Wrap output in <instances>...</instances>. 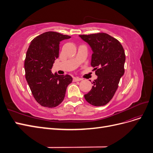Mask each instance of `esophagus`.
<instances>
[{"label": "esophagus", "instance_id": "obj_1", "mask_svg": "<svg viewBox=\"0 0 153 153\" xmlns=\"http://www.w3.org/2000/svg\"><path fill=\"white\" fill-rule=\"evenodd\" d=\"M80 80H82V79L78 77H74L73 79V82H78V81H80Z\"/></svg>", "mask_w": 153, "mask_h": 153}]
</instances>
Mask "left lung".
<instances>
[{
  "instance_id": "obj_1",
  "label": "left lung",
  "mask_w": 153,
  "mask_h": 153,
  "mask_svg": "<svg viewBox=\"0 0 153 153\" xmlns=\"http://www.w3.org/2000/svg\"><path fill=\"white\" fill-rule=\"evenodd\" d=\"M79 36L92 51L91 65L94 68L98 76L84 98L94 106L105 105L113 98L124 73L126 57L124 48L118 40L106 33Z\"/></svg>"
}]
</instances>
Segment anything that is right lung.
<instances>
[{
    "mask_svg": "<svg viewBox=\"0 0 153 153\" xmlns=\"http://www.w3.org/2000/svg\"><path fill=\"white\" fill-rule=\"evenodd\" d=\"M71 37L56 32H47L30 42L24 63L25 78L32 95L41 106L53 108L64 99L71 76L52 73L55 60L59 57L61 41Z\"/></svg>",
    "mask_w": 153,
    "mask_h": 153,
    "instance_id": "obj_1",
    "label": "right lung"
}]
</instances>
